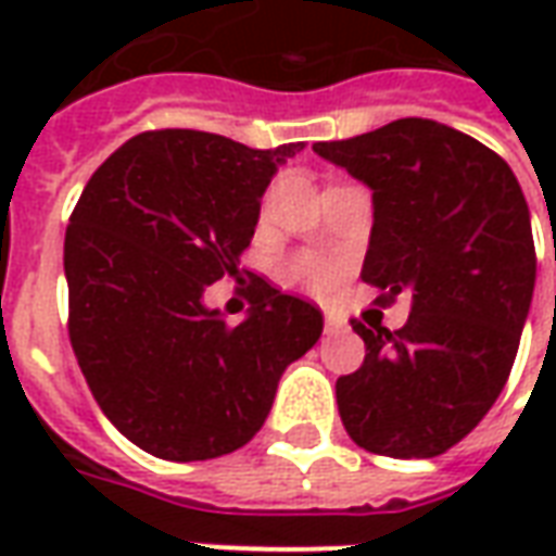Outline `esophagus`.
<instances>
[{"label":"esophagus","instance_id":"1","mask_svg":"<svg viewBox=\"0 0 556 556\" xmlns=\"http://www.w3.org/2000/svg\"><path fill=\"white\" fill-rule=\"evenodd\" d=\"M325 330L330 333V337H333V333H345V330H349V325H345V318H342V315L330 313V309H327V313H325Z\"/></svg>","mask_w":556,"mask_h":556}]
</instances>
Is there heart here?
Returning <instances> with one entry per match:
<instances>
[{
  "instance_id": "heart-1",
  "label": "heart",
  "mask_w": 556,
  "mask_h": 556,
  "mask_svg": "<svg viewBox=\"0 0 556 556\" xmlns=\"http://www.w3.org/2000/svg\"><path fill=\"white\" fill-rule=\"evenodd\" d=\"M294 277L301 279L306 289L313 291H327L333 282H337V270L327 265V262H318V258H306L301 265L294 267Z\"/></svg>"
}]
</instances>
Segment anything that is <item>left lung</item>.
<instances>
[{"instance_id":"8db88e82","label":"left lung","mask_w":556,"mask_h":556,"mask_svg":"<svg viewBox=\"0 0 556 556\" xmlns=\"http://www.w3.org/2000/svg\"><path fill=\"white\" fill-rule=\"evenodd\" d=\"M313 151L372 190L361 277L410 291L408 325L354 330L366 361L337 381L342 426L363 450L431 458L465 438L509 378L536 250L521 184L491 148L431 118H399Z\"/></svg>"}]
</instances>
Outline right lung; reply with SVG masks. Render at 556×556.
I'll use <instances>...</instances> for the list:
<instances>
[{"mask_svg": "<svg viewBox=\"0 0 556 556\" xmlns=\"http://www.w3.org/2000/svg\"><path fill=\"white\" fill-rule=\"evenodd\" d=\"M298 151L148 130L79 195L65 231L67 333L91 396L139 450L169 462L235 453L321 337V309L265 279L241 325L205 303L211 282L238 274L267 184Z\"/></svg>", "mask_w": 556, "mask_h": 556, "instance_id": "obj_1", "label": "right lung"}]
</instances>
